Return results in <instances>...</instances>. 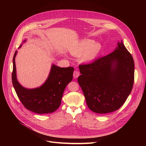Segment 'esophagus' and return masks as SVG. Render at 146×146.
I'll return each mask as SVG.
<instances>
[{"label":"esophagus","instance_id":"esophagus-1","mask_svg":"<svg viewBox=\"0 0 146 146\" xmlns=\"http://www.w3.org/2000/svg\"><path fill=\"white\" fill-rule=\"evenodd\" d=\"M80 76V72L77 70H75L73 73V77L74 78H77L78 76Z\"/></svg>","mask_w":146,"mask_h":146}]
</instances>
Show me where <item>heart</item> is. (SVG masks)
Here are the masks:
<instances>
[{
  "label": "heart",
  "mask_w": 146,
  "mask_h": 146,
  "mask_svg": "<svg viewBox=\"0 0 146 146\" xmlns=\"http://www.w3.org/2000/svg\"><path fill=\"white\" fill-rule=\"evenodd\" d=\"M101 50V45L95 43L91 39H83L73 47L70 51L74 56H80V59L82 62H87L94 60Z\"/></svg>",
  "instance_id": "obj_1"
}]
</instances>
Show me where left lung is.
Here are the masks:
<instances>
[{
	"label": "left lung",
	"mask_w": 146,
	"mask_h": 146,
	"mask_svg": "<svg viewBox=\"0 0 146 146\" xmlns=\"http://www.w3.org/2000/svg\"><path fill=\"white\" fill-rule=\"evenodd\" d=\"M77 79L92 111L106 114L119 109L130 95L134 82L135 64L122 41L114 51L91 64L79 65Z\"/></svg>",
	"instance_id": "8db88e82"
}]
</instances>
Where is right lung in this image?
<instances>
[{
	"label": "right lung",
	"mask_w": 146,
	"mask_h": 146,
	"mask_svg": "<svg viewBox=\"0 0 146 146\" xmlns=\"http://www.w3.org/2000/svg\"><path fill=\"white\" fill-rule=\"evenodd\" d=\"M26 40L24 42H25ZM21 45L19 48L21 47ZM13 56L12 82L17 95L28 110L37 114H48L60 106L66 86L72 81L74 68H60L52 64L48 78L40 87L28 89L21 85L17 78L15 58Z\"/></svg>",
	"instance_id": "right-lung-1"
}]
</instances>
